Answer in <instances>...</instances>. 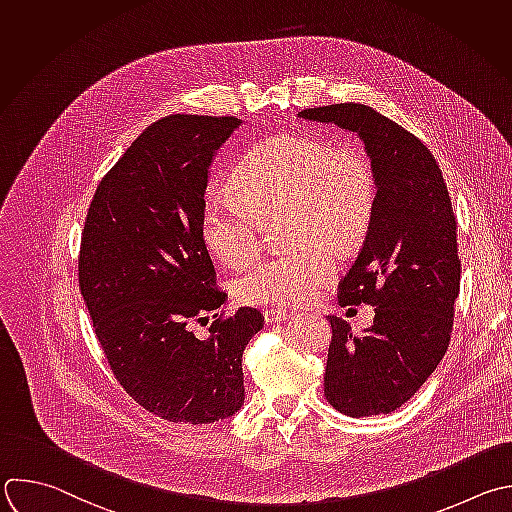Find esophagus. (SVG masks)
<instances>
[{
  "instance_id": "34e87169",
  "label": "esophagus",
  "mask_w": 512,
  "mask_h": 512,
  "mask_svg": "<svg viewBox=\"0 0 512 512\" xmlns=\"http://www.w3.org/2000/svg\"><path fill=\"white\" fill-rule=\"evenodd\" d=\"M291 317V313L287 309H269L265 311V321L267 323H283Z\"/></svg>"
}]
</instances>
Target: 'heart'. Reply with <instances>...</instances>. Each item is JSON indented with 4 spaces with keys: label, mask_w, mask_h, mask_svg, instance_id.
<instances>
[{
    "label": "heart",
    "mask_w": 512,
    "mask_h": 512,
    "mask_svg": "<svg viewBox=\"0 0 512 512\" xmlns=\"http://www.w3.org/2000/svg\"><path fill=\"white\" fill-rule=\"evenodd\" d=\"M241 197L211 193L201 211L207 247L229 265L251 261L263 247L265 221L289 211L295 249L269 255L237 281L249 305H299L335 273L333 247L352 245L366 229L376 195L368 160L317 134H279L255 146L235 168Z\"/></svg>",
    "instance_id": "b5f03b06"
}]
</instances>
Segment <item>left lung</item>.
Here are the masks:
<instances>
[{"mask_svg":"<svg viewBox=\"0 0 512 512\" xmlns=\"http://www.w3.org/2000/svg\"><path fill=\"white\" fill-rule=\"evenodd\" d=\"M299 118L356 132L372 160L376 197L362 251L339 283V303H370L374 325L354 335L327 315V402L346 416L390 414L444 358L460 291L456 221L442 170L408 130L366 104L307 108Z\"/></svg>","mask_w":512,"mask_h":512,"instance_id":"8db88e82","label":"left lung"}]
</instances>
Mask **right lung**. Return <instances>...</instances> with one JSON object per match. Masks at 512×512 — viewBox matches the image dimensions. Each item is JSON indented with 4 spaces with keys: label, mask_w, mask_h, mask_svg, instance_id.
Instances as JSON below:
<instances>
[{
    "label": "right lung",
    "mask_w": 512,
    "mask_h": 512,
    "mask_svg": "<svg viewBox=\"0 0 512 512\" xmlns=\"http://www.w3.org/2000/svg\"><path fill=\"white\" fill-rule=\"evenodd\" d=\"M241 120L170 114L150 124L100 181L78 281L110 370L128 396L168 422L211 424L245 400L241 358L261 311L219 315L201 211L209 168ZM216 317L210 337L190 325Z\"/></svg>",
    "instance_id": "right-lung-1"
}]
</instances>
